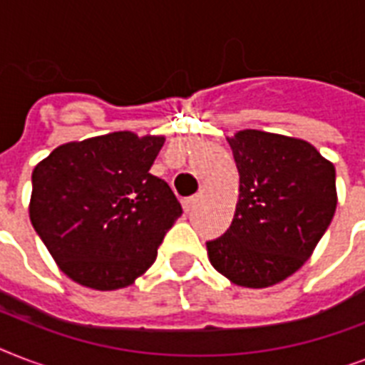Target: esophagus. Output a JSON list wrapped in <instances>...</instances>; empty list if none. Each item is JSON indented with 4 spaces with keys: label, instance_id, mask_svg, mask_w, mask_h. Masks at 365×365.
<instances>
[{
    "label": "esophagus",
    "instance_id": "34e87169",
    "mask_svg": "<svg viewBox=\"0 0 365 365\" xmlns=\"http://www.w3.org/2000/svg\"><path fill=\"white\" fill-rule=\"evenodd\" d=\"M197 200H199V195H193V197H187V199H183V210H185V212L193 210V206L197 205Z\"/></svg>",
    "mask_w": 365,
    "mask_h": 365
}]
</instances>
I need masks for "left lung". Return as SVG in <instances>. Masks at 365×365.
<instances>
[{
	"instance_id": "8db88e82",
	"label": "left lung",
	"mask_w": 365,
	"mask_h": 365,
	"mask_svg": "<svg viewBox=\"0 0 365 365\" xmlns=\"http://www.w3.org/2000/svg\"><path fill=\"white\" fill-rule=\"evenodd\" d=\"M239 168L231 227L206 242L212 267L242 288H269L312 255L337 206L335 166L299 138L239 130L227 138Z\"/></svg>"
}]
</instances>
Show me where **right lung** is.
I'll use <instances>...</instances> for the list:
<instances>
[{"label": "right lung", "instance_id": "obj_1", "mask_svg": "<svg viewBox=\"0 0 365 365\" xmlns=\"http://www.w3.org/2000/svg\"><path fill=\"white\" fill-rule=\"evenodd\" d=\"M165 136L121 130L58 145L31 172L30 222L60 271L110 292L142 277L182 216L149 168Z\"/></svg>", "mask_w": 365, "mask_h": 365}]
</instances>
